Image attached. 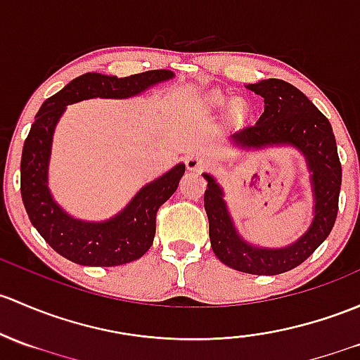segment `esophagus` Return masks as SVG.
I'll return each instance as SVG.
<instances>
[{"label": "esophagus", "mask_w": 360, "mask_h": 360, "mask_svg": "<svg viewBox=\"0 0 360 360\" xmlns=\"http://www.w3.org/2000/svg\"><path fill=\"white\" fill-rule=\"evenodd\" d=\"M205 165V158H202L200 155L191 153L186 157V167L190 170H202Z\"/></svg>", "instance_id": "1"}]
</instances>
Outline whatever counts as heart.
<instances>
[{
    "mask_svg": "<svg viewBox=\"0 0 360 360\" xmlns=\"http://www.w3.org/2000/svg\"><path fill=\"white\" fill-rule=\"evenodd\" d=\"M222 100H224V98H222V96H215V101H219V103H221Z\"/></svg>",
    "mask_w": 360,
    "mask_h": 360,
    "instance_id": "b5f03b06",
    "label": "heart"
}]
</instances>
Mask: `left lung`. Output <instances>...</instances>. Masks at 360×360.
<instances>
[{"label":"left lung","instance_id":"left-lung-1","mask_svg":"<svg viewBox=\"0 0 360 360\" xmlns=\"http://www.w3.org/2000/svg\"><path fill=\"white\" fill-rule=\"evenodd\" d=\"M247 89L260 94L266 108L253 126L233 134V141L247 148L293 145L305 155L312 170L316 198L312 226L290 247L257 248L238 236L222 200V190L209 174H203L209 181L203 205L209 217L212 250L222 264L247 274L274 276L300 266L331 233L338 215L342 164L330 120L300 89L281 79L248 84Z\"/></svg>","mask_w":360,"mask_h":360}]
</instances>
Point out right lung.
<instances>
[{
	"mask_svg": "<svg viewBox=\"0 0 360 360\" xmlns=\"http://www.w3.org/2000/svg\"><path fill=\"white\" fill-rule=\"evenodd\" d=\"M169 70H148L129 77L88 74L79 75L62 91L41 105L20 162V193L25 210L37 233L50 247L81 266L112 267L132 262L148 252L157 229V212L177 190L184 174L179 164L146 184L119 215L105 222L72 219L55 202L48 190V160L51 138L67 105L88 98H129L157 82L172 77Z\"/></svg>",
	"mask_w": 360,
	"mask_h": 360,
	"instance_id": "right-lung-1",
	"label": "right lung"
}]
</instances>
